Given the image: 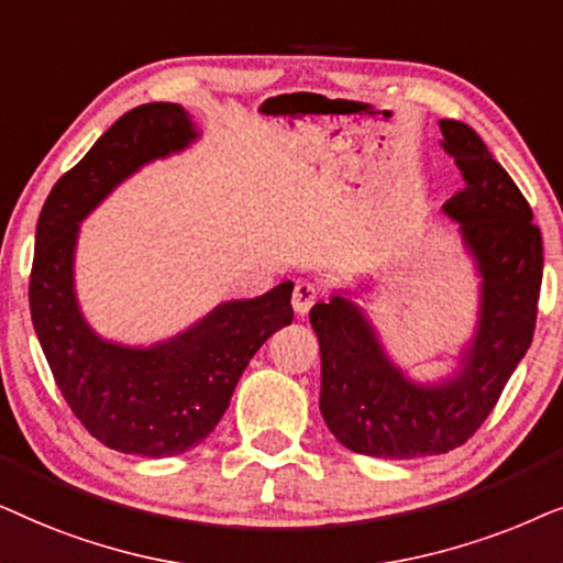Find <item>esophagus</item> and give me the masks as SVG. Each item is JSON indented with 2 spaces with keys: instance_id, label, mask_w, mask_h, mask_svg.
I'll return each instance as SVG.
<instances>
[{
  "instance_id": "esophagus-1",
  "label": "esophagus",
  "mask_w": 563,
  "mask_h": 563,
  "mask_svg": "<svg viewBox=\"0 0 563 563\" xmlns=\"http://www.w3.org/2000/svg\"><path fill=\"white\" fill-rule=\"evenodd\" d=\"M317 298H319V288L313 286V283L298 280L296 288H294V298H290V303H294V309H296L298 317H306L311 306L317 303Z\"/></svg>"
}]
</instances>
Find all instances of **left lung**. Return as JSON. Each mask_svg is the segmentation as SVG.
I'll return each mask as SVG.
<instances>
[{"instance_id": "left-lung-1", "label": "left lung", "mask_w": 563, "mask_h": 563, "mask_svg": "<svg viewBox=\"0 0 563 563\" xmlns=\"http://www.w3.org/2000/svg\"><path fill=\"white\" fill-rule=\"evenodd\" d=\"M440 131L466 179L443 211L461 223L484 277L482 321L463 371L448 384L417 386L388 363L355 303L334 296L309 313L321 350V417L344 448L376 459H422L466 443L536 332L543 239L526 195L471 125L440 120Z\"/></svg>"}]
</instances>
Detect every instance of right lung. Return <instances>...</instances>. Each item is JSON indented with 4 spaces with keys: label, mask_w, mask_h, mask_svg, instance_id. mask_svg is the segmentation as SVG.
Wrapping results in <instances>:
<instances>
[{
    "label": "right lung",
    "mask_w": 563,
    "mask_h": 563,
    "mask_svg": "<svg viewBox=\"0 0 563 563\" xmlns=\"http://www.w3.org/2000/svg\"><path fill=\"white\" fill-rule=\"evenodd\" d=\"M195 139L187 112L148 102L118 118L43 203L30 269V317L58 391L112 451L164 459L203 443L262 342L294 321V283L231 301L148 350L102 342L81 319L71 283L77 223L120 179Z\"/></svg>",
    "instance_id": "add662e5"
}]
</instances>
